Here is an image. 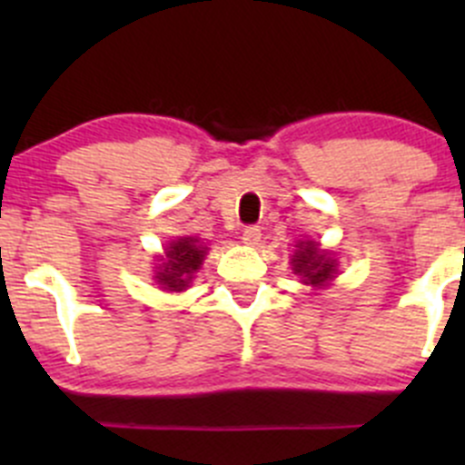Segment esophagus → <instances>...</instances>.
<instances>
[{
    "label": "esophagus",
    "mask_w": 465,
    "mask_h": 465,
    "mask_svg": "<svg viewBox=\"0 0 465 465\" xmlns=\"http://www.w3.org/2000/svg\"><path fill=\"white\" fill-rule=\"evenodd\" d=\"M242 242L250 247H256L261 242V229L259 227H247L245 232H242Z\"/></svg>",
    "instance_id": "1"
}]
</instances>
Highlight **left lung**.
<instances>
[{"label":"left lung","mask_w":465,"mask_h":465,"mask_svg":"<svg viewBox=\"0 0 465 465\" xmlns=\"http://www.w3.org/2000/svg\"><path fill=\"white\" fill-rule=\"evenodd\" d=\"M337 262L328 259L326 252H322L315 242H299V250L294 252L292 270L303 279V283L323 285L335 274Z\"/></svg>","instance_id":"left-lung-1"}]
</instances>
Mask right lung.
I'll use <instances>...</instances> for the list:
<instances>
[{"instance_id":"add662e5","label":"right lung","mask_w":465,"mask_h":465,"mask_svg":"<svg viewBox=\"0 0 465 465\" xmlns=\"http://www.w3.org/2000/svg\"><path fill=\"white\" fill-rule=\"evenodd\" d=\"M204 245H200L198 238H177L166 250V259L157 267L159 285L171 292H182L193 279V272L200 270L204 261Z\"/></svg>"}]
</instances>
